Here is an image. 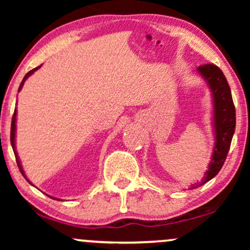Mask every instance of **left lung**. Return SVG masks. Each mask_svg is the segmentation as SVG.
Segmentation results:
<instances>
[{
  "label": "left lung",
  "mask_w": 250,
  "mask_h": 250,
  "mask_svg": "<svg viewBox=\"0 0 250 250\" xmlns=\"http://www.w3.org/2000/svg\"><path fill=\"white\" fill-rule=\"evenodd\" d=\"M198 74L204 78L209 87L213 98V129L215 143L208 169L205 172L203 181L192 186L198 188L216 176L227 159L232 136L235 129V108L232 100L230 86L223 71L215 64L207 63L197 68Z\"/></svg>",
  "instance_id": "1"
}]
</instances>
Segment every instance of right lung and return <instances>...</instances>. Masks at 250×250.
Here are the masks:
<instances>
[{"mask_svg": "<svg viewBox=\"0 0 250 250\" xmlns=\"http://www.w3.org/2000/svg\"><path fill=\"white\" fill-rule=\"evenodd\" d=\"M41 67H42V64H41V66H39V67L34 68V69H32L30 71H28V73H27V74L25 75V77H23L22 82H21V83H20V86H19V90H18V92L21 91V88H22V86H23V84H25V82H26L27 78H28V77L30 76V75H33L34 71H36L37 69H40ZM16 122H17V108L15 109V112H13V116H12V122H11V133H10V140H11V146H12L13 152H15L16 160H17V164H18V167H19V169H20V173H21L22 175H23V177H25V179L27 180V182H28L29 184H32V182H30V181H29L28 179H27L26 175H25V172H23L22 166H21V163H20V159H19V157H18V152H17V150H16V140H15V138H16ZM32 186H33V184H32ZM49 197H50V196H49ZM51 198H52V197H51ZM52 199H56V198H52Z\"/></svg>", "mask_w": 250, "mask_h": 250, "instance_id": "right-lung-1", "label": "right lung"}]
</instances>
